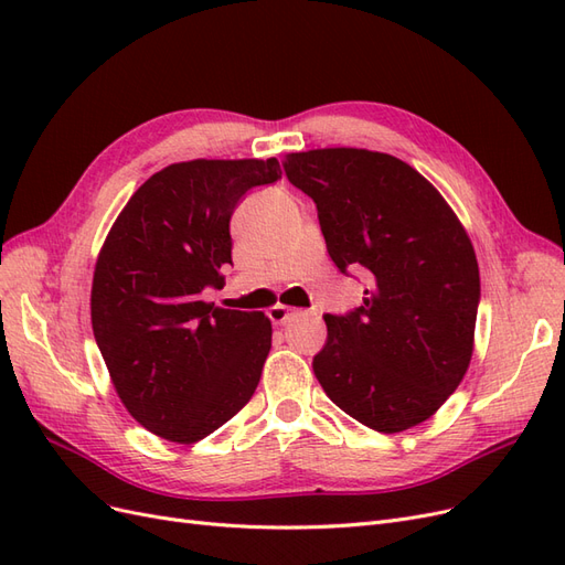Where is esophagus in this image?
I'll list each match as a JSON object with an SVG mask.
<instances>
[{"label":"esophagus","instance_id":"esophagus-1","mask_svg":"<svg viewBox=\"0 0 565 565\" xmlns=\"http://www.w3.org/2000/svg\"><path fill=\"white\" fill-rule=\"evenodd\" d=\"M292 316H295V309H289L285 303H273L268 309V318L273 324H285Z\"/></svg>","mask_w":565,"mask_h":565}]
</instances>
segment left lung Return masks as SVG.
I'll use <instances>...</instances> for the list:
<instances>
[{
    "mask_svg": "<svg viewBox=\"0 0 565 565\" xmlns=\"http://www.w3.org/2000/svg\"><path fill=\"white\" fill-rule=\"evenodd\" d=\"M282 167L313 198L337 268L370 280L361 309L324 316L316 377L370 429H413L471 363L481 278L469 235L446 198L386 152L318 148L289 152Z\"/></svg>",
    "mask_w": 565,
    "mask_h": 565,
    "instance_id": "1",
    "label": "left lung"
}]
</instances>
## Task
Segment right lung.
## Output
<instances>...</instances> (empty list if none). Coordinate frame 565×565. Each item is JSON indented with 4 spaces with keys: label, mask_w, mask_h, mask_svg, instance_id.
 I'll list each match as a JSON object with an SVG mask.
<instances>
[{
    "label": "right lung",
    "mask_w": 565,
    "mask_h": 565,
    "mask_svg": "<svg viewBox=\"0 0 565 565\" xmlns=\"http://www.w3.org/2000/svg\"><path fill=\"white\" fill-rule=\"evenodd\" d=\"M280 179L268 160H188L136 191L98 252L92 328L127 413L191 446L249 403L270 351L264 313L202 299L231 264V214L249 188Z\"/></svg>",
    "instance_id": "1"
}]
</instances>
